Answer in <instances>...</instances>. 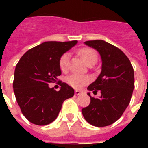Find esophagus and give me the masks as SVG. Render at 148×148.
Here are the masks:
<instances>
[{
  "label": "esophagus",
  "instance_id": "esophagus-1",
  "mask_svg": "<svg viewBox=\"0 0 148 148\" xmlns=\"http://www.w3.org/2000/svg\"><path fill=\"white\" fill-rule=\"evenodd\" d=\"M82 93V91H80V90H75V94L76 95H80Z\"/></svg>",
  "mask_w": 148,
  "mask_h": 148
}]
</instances>
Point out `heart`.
Wrapping results in <instances>:
<instances>
[{"label": "heart", "instance_id": "1", "mask_svg": "<svg viewBox=\"0 0 148 148\" xmlns=\"http://www.w3.org/2000/svg\"><path fill=\"white\" fill-rule=\"evenodd\" d=\"M78 54L81 55V57L83 58V60L87 64L94 63L97 60V54L93 49L89 47H83L78 50ZM69 62H70V54L69 53H64L61 55L59 58V66L62 71H66L69 66ZM90 77L86 75L82 74H74L70 75L66 78L67 82L71 86L75 89H80L82 87L86 85L90 82Z\"/></svg>", "mask_w": 148, "mask_h": 148}]
</instances>
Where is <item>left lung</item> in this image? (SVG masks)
Listing matches in <instances>:
<instances>
[{
	"label": "left lung",
	"mask_w": 148,
	"mask_h": 148,
	"mask_svg": "<svg viewBox=\"0 0 148 148\" xmlns=\"http://www.w3.org/2000/svg\"><path fill=\"white\" fill-rule=\"evenodd\" d=\"M85 43L99 52L101 72L88 90L98 97L90 96V104L82 109L86 121L96 127L113 124L129 105L135 88L134 70L124 52L104 40H90Z\"/></svg>",
	"instance_id": "obj_1"
}]
</instances>
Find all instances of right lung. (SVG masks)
Here are the masks:
<instances>
[{"label":"right lung","instance_id":"add662e5","mask_svg":"<svg viewBox=\"0 0 148 148\" xmlns=\"http://www.w3.org/2000/svg\"><path fill=\"white\" fill-rule=\"evenodd\" d=\"M77 40L49 41L28 50L18 62L13 80L16 99L22 113L36 125L51 124L58 116L65 100L74 96V89L58 81L60 90L50 88L62 74L59 58Z\"/></svg>","mask_w":148,"mask_h":148}]
</instances>
